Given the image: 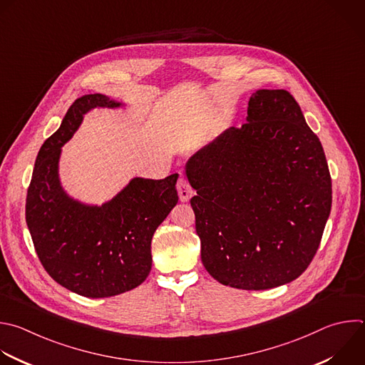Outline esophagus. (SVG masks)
<instances>
[{"label": "esophagus", "mask_w": 365, "mask_h": 365, "mask_svg": "<svg viewBox=\"0 0 365 365\" xmlns=\"http://www.w3.org/2000/svg\"><path fill=\"white\" fill-rule=\"evenodd\" d=\"M178 193H179V197H180L182 202H187L189 197H190L192 193H193V190H192L189 182H187L186 178H183V176L178 180Z\"/></svg>", "instance_id": "34e87169"}]
</instances>
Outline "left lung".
Returning a JSON list of instances; mask_svg holds the SVG:
<instances>
[{"instance_id":"8db88e82","label":"left lung","mask_w":365,"mask_h":365,"mask_svg":"<svg viewBox=\"0 0 365 365\" xmlns=\"http://www.w3.org/2000/svg\"><path fill=\"white\" fill-rule=\"evenodd\" d=\"M247 120L192 156L186 175L203 267L223 285L259 291L309 267L332 189L322 145L289 91H255Z\"/></svg>"}]
</instances>
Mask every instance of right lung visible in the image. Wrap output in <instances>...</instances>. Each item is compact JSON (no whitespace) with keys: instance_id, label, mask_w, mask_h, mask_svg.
I'll list each match as a JSON object with an SVG mask.
<instances>
[{"instance_id":"add662e5","label":"right lung","mask_w":365,"mask_h":365,"mask_svg":"<svg viewBox=\"0 0 365 365\" xmlns=\"http://www.w3.org/2000/svg\"><path fill=\"white\" fill-rule=\"evenodd\" d=\"M118 106L98 93L70 106L60 129L37 155L26 199V220L41 265L57 284L87 298L123 294L148 278L153 233L179 199L178 173L160 180L136 178L103 206L78 203L61 189V146L83 114Z\"/></svg>"}]
</instances>
